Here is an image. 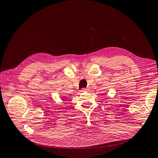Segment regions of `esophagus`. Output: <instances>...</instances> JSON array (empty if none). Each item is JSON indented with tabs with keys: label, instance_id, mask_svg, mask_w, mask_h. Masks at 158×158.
Wrapping results in <instances>:
<instances>
[{
	"label": "esophagus",
	"instance_id": "34e87169",
	"mask_svg": "<svg viewBox=\"0 0 158 158\" xmlns=\"http://www.w3.org/2000/svg\"><path fill=\"white\" fill-rule=\"evenodd\" d=\"M87 91V89H85V88H82V89H81V92H85V91Z\"/></svg>",
	"mask_w": 158,
	"mask_h": 158
}]
</instances>
